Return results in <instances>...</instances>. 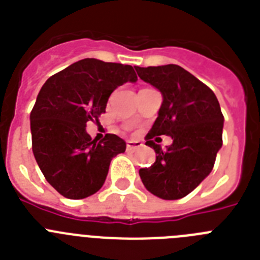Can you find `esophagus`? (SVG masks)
Instances as JSON below:
<instances>
[{
  "mask_svg": "<svg viewBox=\"0 0 260 260\" xmlns=\"http://www.w3.org/2000/svg\"><path fill=\"white\" fill-rule=\"evenodd\" d=\"M142 146H143V144H142L141 142L128 141L127 144H126V148H127V151H135V150H138V148H141Z\"/></svg>",
  "mask_w": 260,
  "mask_h": 260,
  "instance_id": "esophagus-1",
  "label": "esophagus"
}]
</instances>
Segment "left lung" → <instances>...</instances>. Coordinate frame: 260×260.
Here are the masks:
<instances>
[{
	"label": "left lung",
	"mask_w": 260,
	"mask_h": 260,
	"mask_svg": "<svg viewBox=\"0 0 260 260\" xmlns=\"http://www.w3.org/2000/svg\"><path fill=\"white\" fill-rule=\"evenodd\" d=\"M146 83L157 88L161 107L146 146L156 152V161L139 171L151 194L165 201L181 199L211 173L222 146V117L212 89L178 65L135 66ZM168 135L174 143L162 150L152 141Z\"/></svg>",
	"instance_id": "obj_1"
}]
</instances>
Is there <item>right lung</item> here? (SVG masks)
Returning <instances> with one entry per match:
<instances>
[{
    "label": "right lung",
    "instance_id": "add662e5",
    "mask_svg": "<svg viewBox=\"0 0 260 260\" xmlns=\"http://www.w3.org/2000/svg\"><path fill=\"white\" fill-rule=\"evenodd\" d=\"M138 80L130 65L84 58L50 77L32 109V151L45 180L69 199H83L102 189L112 158L126 143L107 134L98 143L88 121L105 112L110 93Z\"/></svg>",
    "mask_w": 260,
    "mask_h": 260
}]
</instances>
